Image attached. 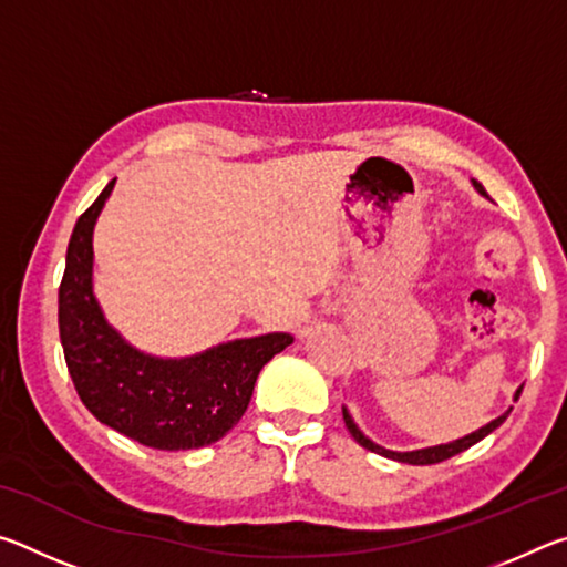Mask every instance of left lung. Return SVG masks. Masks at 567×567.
Here are the masks:
<instances>
[{"instance_id": "8db88e82", "label": "left lung", "mask_w": 567, "mask_h": 567, "mask_svg": "<svg viewBox=\"0 0 567 567\" xmlns=\"http://www.w3.org/2000/svg\"><path fill=\"white\" fill-rule=\"evenodd\" d=\"M473 187L480 192V195L487 197L485 187L480 185L477 179H473ZM520 392H523V388H517V390H515V395H513V400L520 398ZM511 410H513V408H507V410L503 412V415H497L495 420L487 422V425L477 427L475 433H470V435H465V437H457V440H453V443L430 445V447H420V450H408V453H398V450H388V447H382V445H378V443H372V440H370L368 435H364L358 425H354V420H352V415L348 412V408H342V417H344V425H348V430H350V435H352L354 440H358V443H360L362 447H368L370 453H378V455H382V457L398 460V463H408V465H433V463H443V460L453 457V455H457V453H463V450L473 447L475 443H480V440L491 435L493 430H497V427L503 425L505 417L511 415Z\"/></svg>"}]
</instances>
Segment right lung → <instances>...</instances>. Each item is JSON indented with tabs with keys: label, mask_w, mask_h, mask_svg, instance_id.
I'll return each mask as SVG.
<instances>
[{
	"label": "right lung",
	"mask_w": 567,
	"mask_h": 567,
	"mask_svg": "<svg viewBox=\"0 0 567 567\" xmlns=\"http://www.w3.org/2000/svg\"><path fill=\"white\" fill-rule=\"evenodd\" d=\"M114 182L76 219L60 285V338L76 395L102 425L147 447L213 445L245 415L257 375L292 344V334L223 342L189 358H157L124 340L104 318L92 282V235Z\"/></svg>",
	"instance_id": "1"
}]
</instances>
